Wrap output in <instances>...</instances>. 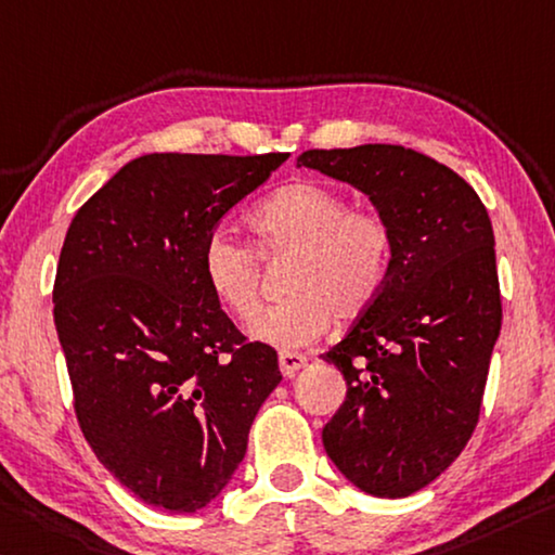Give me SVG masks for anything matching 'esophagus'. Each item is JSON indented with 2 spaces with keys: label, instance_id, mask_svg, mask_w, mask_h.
Wrapping results in <instances>:
<instances>
[{
  "label": "esophagus",
  "instance_id": "34e87169",
  "mask_svg": "<svg viewBox=\"0 0 555 555\" xmlns=\"http://www.w3.org/2000/svg\"><path fill=\"white\" fill-rule=\"evenodd\" d=\"M304 365H306V358L301 353H292V350H284V353H279V367H281V375H284V377H294Z\"/></svg>",
  "mask_w": 555,
  "mask_h": 555
}]
</instances>
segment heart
<instances>
[{
	"instance_id": "obj_1",
	"label": "heart",
	"mask_w": 555,
	"mask_h": 555,
	"mask_svg": "<svg viewBox=\"0 0 555 555\" xmlns=\"http://www.w3.org/2000/svg\"><path fill=\"white\" fill-rule=\"evenodd\" d=\"M249 230L261 257L292 254L284 301L249 325L251 338L274 348H298L328 331L333 319L356 321L388 286L395 236L375 209H353L343 192L315 180L281 184L259 202ZM209 294L236 321H251L261 304V267L249 246L222 230L202 246Z\"/></svg>"
}]
</instances>
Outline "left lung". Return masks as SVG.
<instances>
[{"label": "left lung", "instance_id": "left-lung-1", "mask_svg": "<svg viewBox=\"0 0 555 555\" xmlns=\"http://www.w3.org/2000/svg\"><path fill=\"white\" fill-rule=\"evenodd\" d=\"M296 165L360 190L392 227L388 286L323 353L348 385L323 447L365 494L410 496L477 427L501 331L491 219L472 184L402 145L306 151Z\"/></svg>", "mask_w": 555, "mask_h": 555}]
</instances>
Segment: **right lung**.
<instances>
[{
	"instance_id": "add662e5",
	"label": "right lung",
	"mask_w": 555,
	"mask_h": 555,
	"mask_svg": "<svg viewBox=\"0 0 555 555\" xmlns=\"http://www.w3.org/2000/svg\"><path fill=\"white\" fill-rule=\"evenodd\" d=\"M288 153H153L78 209L61 246L54 321L86 442L145 504L192 514L222 494L281 383L202 276V246Z\"/></svg>"
}]
</instances>
